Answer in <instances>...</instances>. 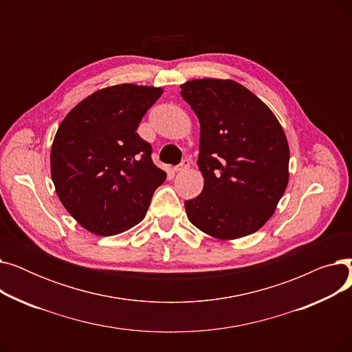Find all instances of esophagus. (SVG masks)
<instances>
[{"instance_id":"obj_1","label":"esophagus","mask_w":352,"mask_h":352,"mask_svg":"<svg viewBox=\"0 0 352 352\" xmlns=\"http://www.w3.org/2000/svg\"><path fill=\"white\" fill-rule=\"evenodd\" d=\"M187 168H190V160L188 158H184L178 165H175L174 166V171H184V170H187Z\"/></svg>"}]
</instances>
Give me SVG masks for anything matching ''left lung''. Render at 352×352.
Segmentation results:
<instances>
[{
    "label": "left lung",
    "mask_w": 352,
    "mask_h": 352,
    "mask_svg": "<svg viewBox=\"0 0 352 352\" xmlns=\"http://www.w3.org/2000/svg\"><path fill=\"white\" fill-rule=\"evenodd\" d=\"M181 97L199 120L202 192L186 201L191 223L208 235L234 239L260 230L288 184L289 148L271 109L231 80H194Z\"/></svg>",
    "instance_id": "8db88e82"
}]
</instances>
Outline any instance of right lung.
<instances>
[{"label":"right lung","mask_w":352,"mask_h":352,"mask_svg":"<svg viewBox=\"0 0 352 352\" xmlns=\"http://www.w3.org/2000/svg\"><path fill=\"white\" fill-rule=\"evenodd\" d=\"M162 89L121 84L87 97L64 118L51 148V177L67 211L88 231L116 235L145 217L166 174L137 128Z\"/></svg>","instance_id":"right-lung-1"}]
</instances>
